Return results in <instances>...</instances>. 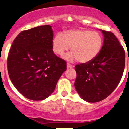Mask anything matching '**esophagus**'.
I'll return each mask as SVG.
<instances>
[{
	"label": "esophagus",
	"mask_w": 129,
	"mask_h": 129,
	"mask_svg": "<svg viewBox=\"0 0 129 129\" xmlns=\"http://www.w3.org/2000/svg\"><path fill=\"white\" fill-rule=\"evenodd\" d=\"M66 66H67V68L69 69V68H71L73 67V66L70 64H69V63H67V64H66Z\"/></svg>",
	"instance_id": "1"
}]
</instances>
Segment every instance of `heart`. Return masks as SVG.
I'll return each mask as SVG.
<instances>
[{"label":"heart","instance_id":"b5f03b06","mask_svg":"<svg viewBox=\"0 0 129 129\" xmlns=\"http://www.w3.org/2000/svg\"><path fill=\"white\" fill-rule=\"evenodd\" d=\"M54 53L62 56L71 47L72 53L65 56L69 61L78 60L82 63L93 60L103 46V38L100 33L87 29H72L63 34L58 33L53 38Z\"/></svg>","mask_w":129,"mask_h":129}]
</instances>
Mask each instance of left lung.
I'll list each match as a JSON object with an SVG mask.
<instances>
[{
    "mask_svg": "<svg viewBox=\"0 0 129 129\" xmlns=\"http://www.w3.org/2000/svg\"><path fill=\"white\" fill-rule=\"evenodd\" d=\"M102 32L104 40L99 55L91 61L75 67V87L88 102H97L109 96L118 86L125 68L123 46L112 32Z\"/></svg>",
    "mask_w": 129,
    "mask_h": 129,
    "instance_id": "8db88e82",
    "label": "left lung"
}]
</instances>
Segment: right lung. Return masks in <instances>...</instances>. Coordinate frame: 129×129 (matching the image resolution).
I'll list each match as a JSON object with an SVG mask.
<instances>
[{"instance_id": "add662e5", "label": "right lung", "mask_w": 129, "mask_h": 129, "mask_svg": "<svg viewBox=\"0 0 129 129\" xmlns=\"http://www.w3.org/2000/svg\"><path fill=\"white\" fill-rule=\"evenodd\" d=\"M53 39L51 25L36 27L21 32L10 49L9 76L16 88L30 100L48 97L66 70V62L53 52Z\"/></svg>"}]
</instances>
